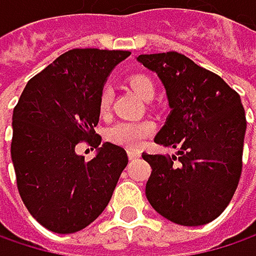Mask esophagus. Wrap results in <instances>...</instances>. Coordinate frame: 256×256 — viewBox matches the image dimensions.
Segmentation results:
<instances>
[{
	"mask_svg": "<svg viewBox=\"0 0 256 256\" xmlns=\"http://www.w3.org/2000/svg\"><path fill=\"white\" fill-rule=\"evenodd\" d=\"M128 158H130V160H133V158H138V157L140 156V151H138V150H128Z\"/></svg>",
	"mask_w": 256,
	"mask_h": 256,
	"instance_id": "34e87169",
	"label": "esophagus"
}]
</instances>
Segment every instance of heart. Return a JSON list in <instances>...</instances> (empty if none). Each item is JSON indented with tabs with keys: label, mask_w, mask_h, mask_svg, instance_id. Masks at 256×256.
I'll return each mask as SVG.
<instances>
[{
	"label": "heart",
	"mask_w": 256,
	"mask_h": 256,
	"mask_svg": "<svg viewBox=\"0 0 256 256\" xmlns=\"http://www.w3.org/2000/svg\"><path fill=\"white\" fill-rule=\"evenodd\" d=\"M130 87L144 99H151L156 94V84L152 78L148 77L146 74H133L128 77ZM112 102V92L110 87H104L99 93V111L100 114H106L110 111ZM156 124L150 120L142 122H118L112 124L106 132V138L117 145L126 146L130 150L139 148L144 140L154 132Z\"/></svg>",
	"instance_id": "heart-1"
}]
</instances>
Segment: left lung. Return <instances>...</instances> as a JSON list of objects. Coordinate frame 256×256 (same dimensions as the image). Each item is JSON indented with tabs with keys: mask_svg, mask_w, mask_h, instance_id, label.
Returning <instances> with one entry per match:
<instances>
[{
	"mask_svg": "<svg viewBox=\"0 0 256 256\" xmlns=\"http://www.w3.org/2000/svg\"><path fill=\"white\" fill-rule=\"evenodd\" d=\"M138 60L162 80L172 108L154 142L178 148L176 156L142 152L152 169L146 198L175 224L204 226L228 206L242 175L246 117L240 96L176 52Z\"/></svg>",
	"mask_w": 256,
	"mask_h": 256,
	"instance_id": "8db88e82",
	"label": "left lung"
}]
</instances>
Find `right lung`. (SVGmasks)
<instances>
[{
    "label": "right lung",
    "instance_id": "right-lung-1",
    "mask_svg": "<svg viewBox=\"0 0 256 256\" xmlns=\"http://www.w3.org/2000/svg\"><path fill=\"white\" fill-rule=\"evenodd\" d=\"M130 52L74 48L32 77L13 111L12 160L29 214L47 230L86 228L108 206L124 168V148L105 142L94 158L76 152L98 148L99 93Z\"/></svg>",
    "mask_w": 256,
    "mask_h": 256
}]
</instances>
